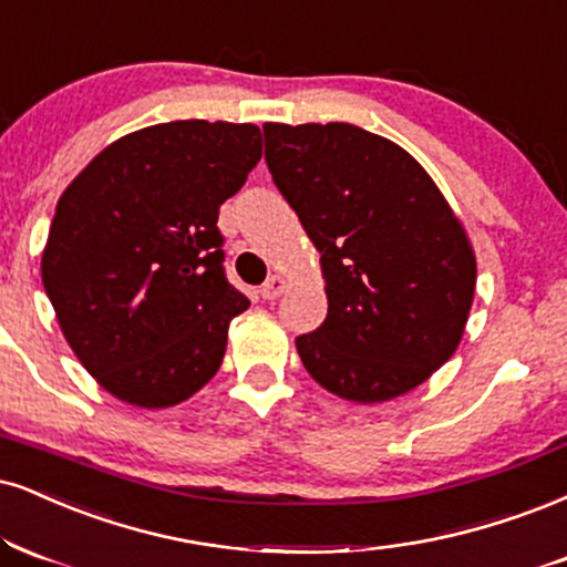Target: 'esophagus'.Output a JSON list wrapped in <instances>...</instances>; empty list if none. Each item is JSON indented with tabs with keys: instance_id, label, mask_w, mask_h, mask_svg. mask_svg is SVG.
<instances>
[{
	"instance_id": "esophagus-1",
	"label": "esophagus",
	"mask_w": 567,
	"mask_h": 567,
	"mask_svg": "<svg viewBox=\"0 0 567 567\" xmlns=\"http://www.w3.org/2000/svg\"><path fill=\"white\" fill-rule=\"evenodd\" d=\"M285 290H288V279L282 275H275L271 279H266V285L261 288V298L264 301H277Z\"/></svg>"
}]
</instances>
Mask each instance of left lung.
Masks as SVG:
<instances>
[{"instance_id":"obj_1","label":"left lung","mask_w":567,"mask_h":567,"mask_svg":"<svg viewBox=\"0 0 567 567\" xmlns=\"http://www.w3.org/2000/svg\"><path fill=\"white\" fill-rule=\"evenodd\" d=\"M266 163L319 250L327 319L296 340L324 391L380 404L454 357L475 296V250L404 147L353 124H264Z\"/></svg>"}]
</instances>
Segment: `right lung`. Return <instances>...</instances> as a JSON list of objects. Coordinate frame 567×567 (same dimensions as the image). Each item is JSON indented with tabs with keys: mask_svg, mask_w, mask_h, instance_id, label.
<instances>
[{
	"mask_svg": "<svg viewBox=\"0 0 567 567\" xmlns=\"http://www.w3.org/2000/svg\"><path fill=\"white\" fill-rule=\"evenodd\" d=\"M261 158V128L168 121L115 140L60 195L42 282L84 370L166 409L221 367L250 301L224 277L218 206Z\"/></svg>",
	"mask_w": 567,
	"mask_h": 567,
	"instance_id": "add662e5",
	"label": "right lung"
}]
</instances>
